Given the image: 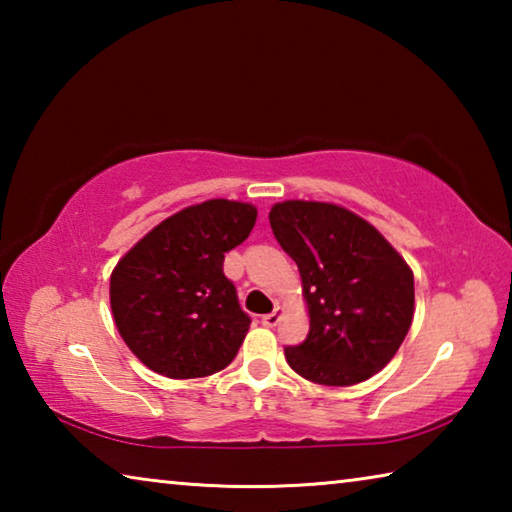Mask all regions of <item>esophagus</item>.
<instances>
[{"label":"esophagus","instance_id":"1","mask_svg":"<svg viewBox=\"0 0 512 512\" xmlns=\"http://www.w3.org/2000/svg\"><path fill=\"white\" fill-rule=\"evenodd\" d=\"M280 318H282V307L277 305L271 314H266V316H262V325L264 327H275L277 323H280Z\"/></svg>","mask_w":512,"mask_h":512}]
</instances>
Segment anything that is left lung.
Wrapping results in <instances>:
<instances>
[{
	"label": "left lung",
	"instance_id": "1",
	"mask_svg": "<svg viewBox=\"0 0 512 512\" xmlns=\"http://www.w3.org/2000/svg\"><path fill=\"white\" fill-rule=\"evenodd\" d=\"M273 235L302 280L307 341L284 350L300 377L325 386L370 379L400 350L415 309L413 271L375 225L348 207L282 201Z\"/></svg>",
	"mask_w": 512,
	"mask_h": 512
}]
</instances>
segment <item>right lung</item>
Segmentation results:
<instances>
[{
	"label": "right lung",
	"mask_w": 512,
	"mask_h": 512,
	"mask_svg": "<svg viewBox=\"0 0 512 512\" xmlns=\"http://www.w3.org/2000/svg\"><path fill=\"white\" fill-rule=\"evenodd\" d=\"M255 221V205L210 198L155 225L112 268V318L146 368L196 379L237 357L250 318L223 275V259Z\"/></svg>",
	"instance_id": "right-lung-1"
}]
</instances>
